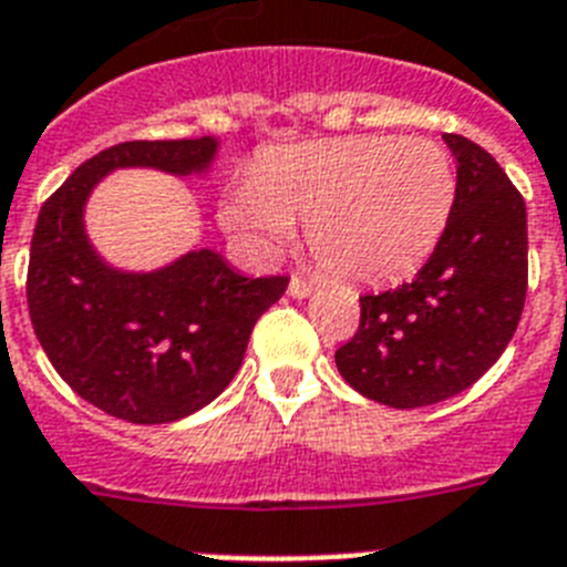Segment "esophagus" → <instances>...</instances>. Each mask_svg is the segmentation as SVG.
Segmentation results:
<instances>
[{
    "label": "esophagus",
    "mask_w": 567,
    "mask_h": 567,
    "mask_svg": "<svg viewBox=\"0 0 567 567\" xmlns=\"http://www.w3.org/2000/svg\"><path fill=\"white\" fill-rule=\"evenodd\" d=\"M288 293H290V297H297V299L311 297V293H313V282H308V279H302V277H290Z\"/></svg>",
    "instance_id": "34e87169"
}]
</instances>
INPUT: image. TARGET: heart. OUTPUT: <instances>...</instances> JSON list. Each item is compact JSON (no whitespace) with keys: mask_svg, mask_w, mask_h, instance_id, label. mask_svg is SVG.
Returning a JSON list of instances; mask_svg holds the SVG:
<instances>
[{"mask_svg":"<svg viewBox=\"0 0 567 567\" xmlns=\"http://www.w3.org/2000/svg\"><path fill=\"white\" fill-rule=\"evenodd\" d=\"M456 171L422 136H342L265 156L250 185L225 202V225L277 248L305 223V245L339 279L382 282L411 274L440 245L454 214Z\"/></svg>","mask_w":567,"mask_h":567,"instance_id":"heart-1","label":"heart"}]
</instances>
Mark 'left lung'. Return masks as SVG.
I'll list each match as a JSON object with an SVG mask.
<instances>
[{
	"label": "left lung",
	"mask_w": 567,
	"mask_h": 567,
	"mask_svg": "<svg viewBox=\"0 0 567 567\" xmlns=\"http://www.w3.org/2000/svg\"><path fill=\"white\" fill-rule=\"evenodd\" d=\"M456 202L440 245L400 288L359 297V328L337 351L344 382L391 408L471 388L508 348L528 290V214L499 162L445 134Z\"/></svg>",
	"instance_id": "8db88e82"
}]
</instances>
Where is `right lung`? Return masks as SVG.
<instances>
[{
  "mask_svg": "<svg viewBox=\"0 0 567 567\" xmlns=\"http://www.w3.org/2000/svg\"><path fill=\"white\" fill-rule=\"evenodd\" d=\"M214 154L208 136L120 142L82 162L39 210L24 282L33 331L59 377L116 420L162 425L216 400L256 319L288 288V277H239L214 250L156 274H120L87 245L82 205L107 171L190 174Z\"/></svg>",
  "mask_w": 567,
  "mask_h": 567,
  "instance_id": "1",
  "label": "right lung"
}]
</instances>
